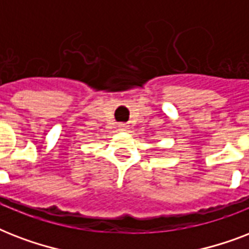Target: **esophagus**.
I'll return each instance as SVG.
<instances>
[{
  "label": "esophagus",
  "instance_id": "obj_1",
  "mask_svg": "<svg viewBox=\"0 0 249 249\" xmlns=\"http://www.w3.org/2000/svg\"><path fill=\"white\" fill-rule=\"evenodd\" d=\"M126 129H128L126 124H119V130H126Z\"/></svg>",
  "mask_w": 249,
  "mask_h": 249
}]
</instances>
